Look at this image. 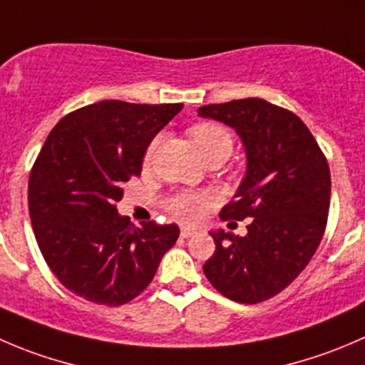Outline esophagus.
Listing matches in <instances>:
<instances>
[{
  "label": "esophagus",
  "mask_w": 365,
  "mask_h": 365,
  "mask_svg": "<svg viewBox=\"0 0 365 365\" xmlns=\"http://www.w3.org/2000/svg\"><path fill=\"white\" fill-rule=\"evenodd\" d=\"M194 233H196V230L190 228V226H182V230H180V235H182L183 239H189V237H192Z\"/></svg>",
  "instance_id": "1"
}]
</instances>
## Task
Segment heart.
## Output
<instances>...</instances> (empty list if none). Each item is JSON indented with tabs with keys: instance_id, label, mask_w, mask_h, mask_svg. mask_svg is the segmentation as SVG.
<instances>
[{
	"instance_id": "1",
	"label": "heart",
	"mask_w": 365,
	"mask_h": 365,
	"mask_svg": "<svg viewBox=\"0 0 365 365\" xmlns=\"http://www.w3.org/2000/svg\"><path fill=\"white\" fill-rule=\"evenodd\" d=\"M190 137L197 146L205 160L212 157H226L233 150V137L225 126L217 123H197L190 128ZM155 144H151L146 153V160H150ZM208 205V196L205 192H176L175 196L165 201V208L173 217L180 221H196L203 214Z\"/></svg>"
}]
</instances>
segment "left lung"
<instances>
[{
    "label": "left lung",
    "instance_id": "obj_1",
    "mask_svg": "<svg viewBox=\"0 0 365 365\" xmlns=\"http://www.w3.org/2000/svg\"><path fill=\"white\" fill-rule=\"evenodd\" d=\"M235 128L247 169L221 210L222 221L250 219L244 237L210 232L215 251L205 277L228 299L265 302L296 280L324 235L331 180L327 157L305 123L260 98L197 108Z\"/></svg>",
    "mask_w": 365,
    "mask_h": 365
}]
</instances>
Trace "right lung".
Returning a JSON list of instances; mask_svg holds the SVG:
<instances>
[{
	"instance_id": "right-lung-1",
	"label": "right lung",
	"mask_w": 365,
	"mask_h": 365,
	"mask_svg": "<svg viewBox=\"0 0 365 365\" xmlns=\"http://www.w3.org/2000/svg\"><path fill=\"white\" fill-rule=\"evenodd\" d=\"M182 103L105 100L71 112L49 132L28 180L38 250L60 284L98 305L132 302L153 280L176 225L118 214L123 187L143 171L153 137Z\"/></svg>"
}]
</instances>
